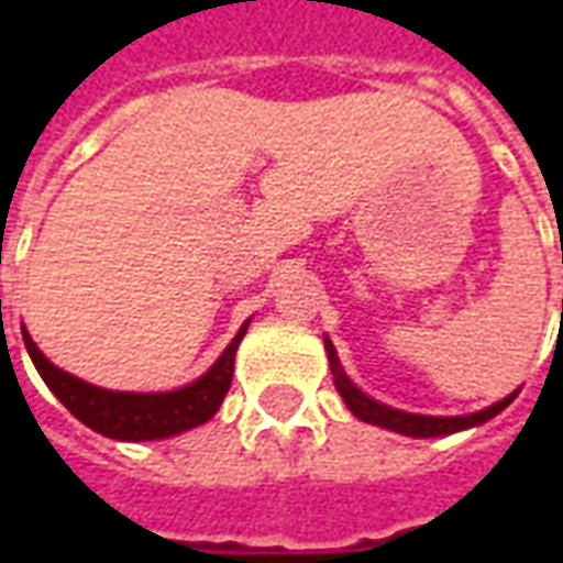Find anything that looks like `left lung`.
<instances>
[{"label": "left lung", "instance_id": "left-lung-1", "mask_svg": "<svg viewBox=\"0 0 563 563\" xmlns=\"http://www.w3.org/2000/svg\"><path fill=\"white\" fill-rule=\"evenodd\" d=\"M325 353H329V367L331 374H334V389L341 391L343 404L350 407V413L358 416L362 422L367 424H379V428H386V431H395V434L404 437H446V434H459V431H467V428H476V424L488 422V419H495L500 410H507L512 398L519 395V391H512L507 398H500L492 407H485V410H476V413L467 416H422V413H407V410H395L389 404L377 401V398H371L365 391L355 386L353 379L346 377V371H343L341 358H338V350H334V343L325 338Z\"/></svg>", "mask_w": 563, "mask_h": 563}]
</instances>
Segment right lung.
<instances>
[{
    "label": "right lung",
    "mask_w": 563,
    "mask_h": 563,
    "mask_svg": "<svg viewBox=\"0 0 563 563\" xmlns=\"http://www.w3.org/2000/svg\"><path fill=\"white\" fill-rule=\"evenodd\" d=\"M250 319L238 329L232 343L222 350V355L213 365L192 383L172 391H114L92 386L87 379H78L75 374H66L56 367L47 355L35 346L30 331L23 325V343L30 353L32 365L42 374L47 389L63 401L68 413L92 428L96 434L111 437V440H165V437L184 434L189 428H198L220 410L225 391L232 386L234 353L238 343L244 341Z\"/></svg>",
    "instance_id": "right-lung-1"
}]
</instances>
